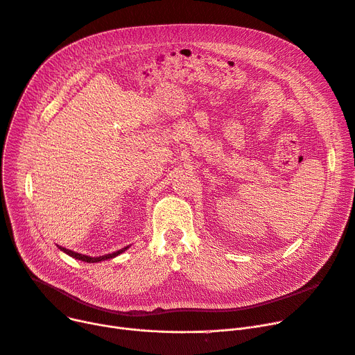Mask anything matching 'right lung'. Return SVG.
<instances>
[{"label": "right lung", "mask_w": 355, "mask_h": 355, "mask_svg": "<svg viewBox=\"0 0 355 355\" xmlns=\"http://www.w3.org/2000/svg\"><path fill=\"white\" fill-rule=\"evenodd\" d=\"M62 252H64L66 254H69L70 257L73 259H78V260H82V262H87V263H98V262H102V260H107V259H114L116 257L118 254L123 253L126 249H129V246L118 250V252H114V253H107V254H103V256H96V257H92V256H87V254H82V253H78V252H73V250H69L66 248H62V246H58Z\"/></svg>", "instance_id": "add662e5"}]
</instances>
